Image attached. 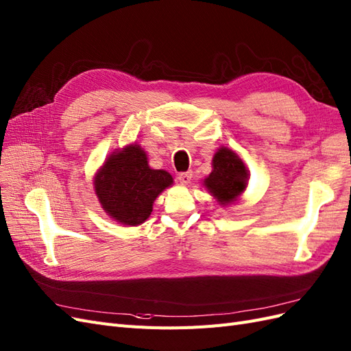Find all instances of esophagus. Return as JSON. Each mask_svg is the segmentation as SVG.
Returning a JSON list of instances; mask_svg holds the SVG:
<instances>
[{
  "label": "esophagus",
  "instance_id": "1",
  "mask_svg": "<svg viewBox=\"0 0 351 351\" xmlns=\"http://www.w3.org/2000/svg\"><path fill=\"white\" fill-rule=\"evenodd\" d=\"M191 178H193V172H182L178 175L179 182H181L182 185H188L189 182H191Z\"/></svg>",
  "mask_w": 351,
  "mask_h": 351
}]
</instances>
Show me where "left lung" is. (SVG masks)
<instances>
[{"mask_svg":"<svg viewBox=\"0 0 351 351\" xmlns=\"http://www.w3.org/2000/svg\"><path fill=\"white\" fill-rule=\"evenodd\" d=\"M247 169L234 152L222 147L213 157V172L204 179V185L220 204H229L247 186Z\"/></svg>","mask_w":351,"mask_h":351,"instance_id":"8db88e82","label":"left lung"}]
</instances>
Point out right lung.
<instances>
[{
	"instance_id": "obj_1",
	"label": "right lung",
	"mask_w": 351,
	"mask_h": 351,
	"mask_svg": "<svg viewBox=\"0 0 351 351\" xmlns=\"http://www.w3.org/2000/svg\"><path fill=\"white\" fill-rule=\"evenodd\" d=\"M166 170L149 169L139 145L113 153L95 176V194L106 213L117 222L135 226L152 215L156 197L172 185Z\"/></svg>"
}]
</instances>
